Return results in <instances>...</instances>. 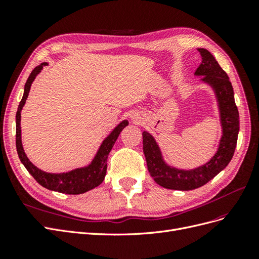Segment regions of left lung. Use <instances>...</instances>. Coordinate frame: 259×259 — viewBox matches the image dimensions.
Wrapping results in <instances>:
<instances>
[{
    "label": "left lung",
    "instance_id": "1",
    "mask_svg": "<svg viewBox=\"0 0 259 259\" xmlns=\"http://www.w3.org/2000/svg\"><path fill=\"white\" fill-rule=\"evenodd\" d=\"M198 51L202 56V62L195 70V74L205 75L203 81L213 86L216 93L221 111L223 136L216 154L209 162L198 168L184 170L166 165L153 137L149 133L144 132V153L149 173L156 184L167 189L186 191L205 185L228 165L237 146L240 121L231 82L213 55L205 49H199Z\"/></svg>",
    "mask_w": 259,
    "mask_h": 259
}]
</instances>
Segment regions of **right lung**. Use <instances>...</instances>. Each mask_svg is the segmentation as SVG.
I'll use <instances>...</instances> for the list:
<instances>
[{"instance_id":"right-lung-1","label":"right lung","mask_w":259,"mask_h":259,"mask_svg":"<svg viewBox=\"0 0 259 259\" xmlns=\"http://www.w3.org/2000/svg\"><path fill=\"white\" fill-rule=\"evenodd\" d=\"M48 64L43 62V64L35 67L31 74L29 75L28 80L25 85V92H23L22 99L19 103L18 110L16 113V148L17 153L21 163L25 165L29 173L33 176L36 182L43 186L46 189H50L53 191H57L66 194H80L89 191L91 189L99 186L104 182L106 173H107V159L108 155L110 153L111 149L115 143V140L119 137L122 130L128 125V121L124 120L122 121L112 131V133L109 135L101 144L99 150L96 154L95 158L92 161L89 166L76 168L68 173L62 174H51L45 173V171L38 169L34 166L32 163L29 161L27 155L23 151L22 144H21V130H20V111L22 107L25 106L26 100L28 98L31 84L37 73L41 71L43 66Z\"/></svg>"}]
</instances>
